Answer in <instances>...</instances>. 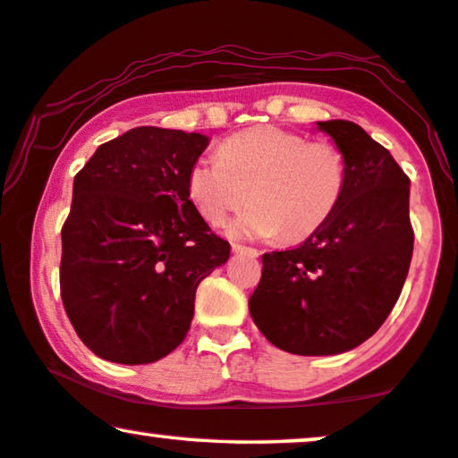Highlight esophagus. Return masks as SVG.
Returning a JSON list of instances; mask_svg holds the SVG:
<instances>
[{
  "mask_svg": "<svg viewBox=\"0 0 458 458\" xmlns=\"http://www.w3.org/2000/svg\"><path fill=\"white\" fill-rule=\"evenodd\" d=\"M231 248H233L235 254H248V256H252V259H256V256H259V250L242 246V243H233V246H231Z\"/></svg>",
  "mask_w": 458,
  "mask_h": 458,
  "instance_id": "obj_1",
  "label": "esophagus"
}]
</instances>
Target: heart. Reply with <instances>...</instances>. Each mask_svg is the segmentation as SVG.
<instances>
[{
    "instance_id": "heart-1",
    "label": "heart",
    "mask_w": 458,
    "mask_h": 458,
    "mask_svg": "<svg viewBox=\"0 0 458 458\" xmlns=\"http://www.w3.org/2000/svg\"><path fill=\"white\" fill-rule=\"evenodd\" d=\"M346 181V156L334 143L256 127L229 137L218 154L199 156L187 174V191L212 225L240 210L248 198L254 202L229 223V235H279L285 243H300L334 216Z\"/></svg>"
}]
</instances>
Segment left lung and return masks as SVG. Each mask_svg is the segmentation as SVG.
Instances as JSON below:
<instances>
[{
    "label": "left lung",
    "instance_id": "8db88e82",
    "mask_svg": "<svg viewBox=\"0 0 458 458\" xmlns=\"http://www.w3.org/2000/svg\"><path fill=\"white\" fill-rule=\"evenodd\" d=\"M346 156V191L304 243L262 256L250 315L273 346L329 356L360 346L390 315L412 259L409 185L384 146L350 121L317 123Z\"/></svg>",
    "mask_w": 458,
    "mask_h": 458
}]
</instances>
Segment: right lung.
Here are the masks:
<instances>
[{
    "instance_id": "1",
    "label": "right lung",
    "mask_w": 458,
    "mask_h": 458,
    "mask_svg": "<svg viewBox=\"0 0 458 458\" xmlns=\"http://www.w3.org/2000/svg\"><path fill=\"white\" fill-rule=\"evenodd\" d=\"M208 137L137 127L96 149L74 177L62 227L60 293L99 359L148 365L185 340L199 281L229 259L187 191Z\"/></svg>"
}]
</instances>
